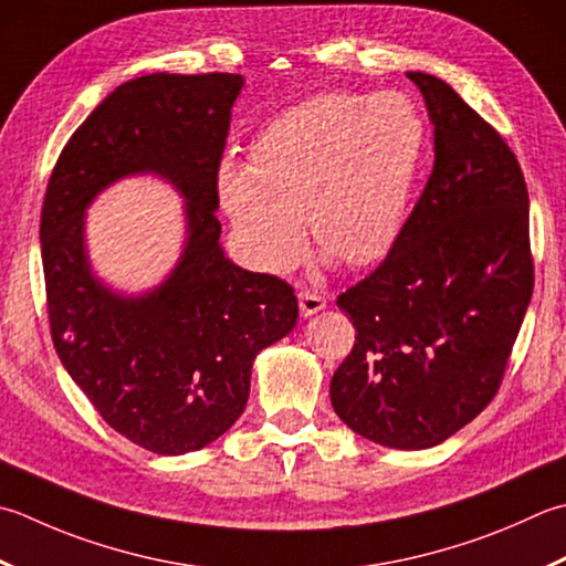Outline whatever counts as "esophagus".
Here are the masks:
<instances>
[{"mask_svg":"<svg viewBox=\"0 0 566 566\" xmlns=\"http://www.w3.org/2000/svg\"><path fill=\"white\" fill-rule=\"evenodd\" d=\"M296 298H298V312H302V316H306V318L318 314L321 308H326V298L318 296L312 290H302L296 294Z\"/></svg>","mask_w":566,"mask_h":566,"instance_id":"esophagus-1","label":"esophagus"}]
</instances>
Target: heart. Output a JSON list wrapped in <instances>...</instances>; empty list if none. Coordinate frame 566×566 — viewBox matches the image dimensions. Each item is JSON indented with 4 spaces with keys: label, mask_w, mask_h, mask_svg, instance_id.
<instances>
[{
    "label": "heart",
    "mask_w": 566,
    "mask_h": 566,
    "mask_svg": "<svg viewBox=\"0 0 566 566\" xmlns=\"http://www.w3.org/2000/svg\"><path fill=\"white\" fill-rule=\"evenodd\" d=\"M424 125L402 93H324L286 109L250 147L226 157L218 196L252 268L280 272L302 248V224L348 268L392 245L422 151Z\"/></svg>",
    "instance_id": "heart-1"
}]
</instances>
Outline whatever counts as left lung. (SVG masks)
<instances>
[{
	"label": "left lung",
	"instance_id": "8db88e82",
	"mask_svg": "<svg viewBox=\"0 0 566 566\" xmlns=\"http://www.w3.org/2000/svg\"><path fill=\"white\" fill-rule=\"evenodd\" d=\"M407 77L434 125V166L385 262L338 296L358 336L331 378V405L373 444L417 451L493 400L533 296V260L511 147L441 77Z\"/></svg>",
	"mask_w": 566,
	"mask_h": 566
}]
</instances>
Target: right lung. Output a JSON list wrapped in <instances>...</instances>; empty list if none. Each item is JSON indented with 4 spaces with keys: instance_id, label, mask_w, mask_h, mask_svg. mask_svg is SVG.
Segmentation results:
<instances>
[{
    "instance_id": "right-lung-1",
    "label": "right lung",
    "mask_w": 566,
    "mask_h": 566,
    "mask_svg": "<svg viewBox=\"0 0 566 566\" xmlns=\"http://www.w3.org/2000/svg\"><path fill=\"white\" fill-rule=\"evenodd\" d=\"M242 85L232 73L122 83L63 147L41 210L55 353L109 427L164 457L238 422L254 358L298 318L290 284L238 268L220 242L216 179ZM135 175L185 198V245L159 285L125 293L94 272L84 226L94 198Z\"/></svg>"
}]
</instances>
